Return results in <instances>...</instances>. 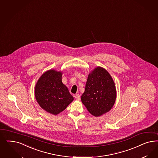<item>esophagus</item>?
I'll use <instances>...</instances> for the list:
<instances>
[{"label":"esophagus","instance_id":"1","mask_svg":"<svg viewBox=\"0 0 158 158\" xmlns=\"http://www.w3.org/2000/svg\"><path fill=\"white\" fill-rule=\"evenodd\" d=\"M74 97H75V98H76V100H78V101L80 100V95L79 94H76Z\"/></svg>","mask_w":158,"mask_h":158}]
</instances>
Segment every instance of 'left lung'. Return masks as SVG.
Listing matches in <instances>:
<instances>
[{
	"mask_svg": "<svg viewBox=\"0 0 158 158\" xmlns=\"http://www.w3.org/2000/svg\"><path fill=\"white\" fill-rule=\"evenodd\" d=\"M116 98V89L112 77L105 69L98 67L87 79L82 103L93 116L98 117L109 112Z\"/></svg>",
	"mask_w": 158,
	"mask_h": 158,
	"instance_id": "obj_1",
	"label": "left lung"
}]
</instances>
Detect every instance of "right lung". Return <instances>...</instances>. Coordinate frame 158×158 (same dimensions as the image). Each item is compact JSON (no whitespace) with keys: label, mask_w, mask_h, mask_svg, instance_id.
Masks as SVG:
<instances>
[{"label":"right lung","mask_w":158,"mask_h":158,"mask_svg":"<svg viewBox=\"0 0 158 158\" xmlns=\"http://www.w3.org/2000/svg\"><path fill=\"white\" fill-rule=\"evenodd\" d=\"M61 72L50 70L37 82L35 96L40 106L46 112L56 115L63 111L74 98L61 81Z\"/></svg>","instance_id":"obj_1"}]
</instances>
